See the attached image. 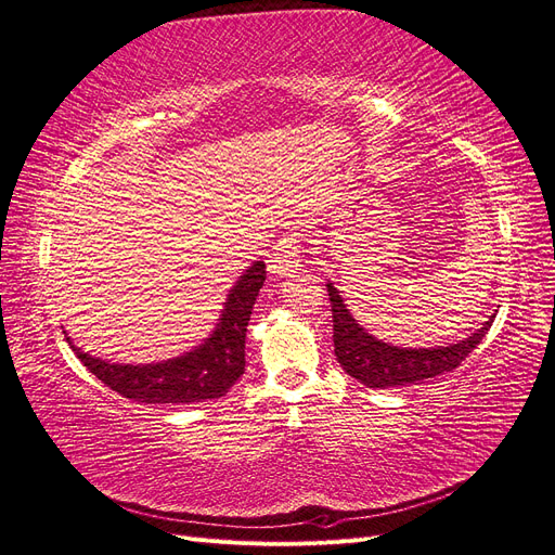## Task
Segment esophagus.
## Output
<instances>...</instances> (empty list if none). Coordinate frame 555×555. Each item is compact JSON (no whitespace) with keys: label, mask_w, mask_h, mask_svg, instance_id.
Returning a JSON list of instances; mask_svg holds the SVG:
<instances>
[{"label":"esophagus","mask_w":555,"mask_h":555,"mask_svg":"<svg viewBox=\"0 0 555 555\" xmlns=\"http://www.w3.org/2000/svg\"><path fill=\"white\" fill-rule=\"evenodd\" d=\"M301 246L297 233H285L281 235L279 244L267 260V270L274 276H295L301 267Z\"/></svg>","instance_id":"esophagus-1"}]
</instances>
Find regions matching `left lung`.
I'll list each match as a JSON object with an SVG mask.
<instances>
[{
  "instance_id": "1",
  "label": "left lung",
  "mask_w": 555,
  "mask_h": 555,
  "mask_svg": "<svg viewBox=\"0 0 555 555\" xmlns=\"http://www.w3.org/2000/svg\"><path fill=\"white\" fill-rule=\"evenodd\" d=\"M332 301V318H334V347L336 359L343 365V371L361 382L367 388H391L416 384L429 377L455 371V367L476 350L478 343L489 332L491 322L496 313L480 326L476 334L468 338L446 345V347H396L377 340L367 334L363 326L347 311L343 297L334 288V283H326Z\"/></svg>"
}]
</instances>
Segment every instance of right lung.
Returning <instances> with one entry per match:
<instances>
[{
  "label": "right lung",
  "instance_id": "obj_1",
  "mask_svg": "<svg viewBox=\"0 0 555 555\" xmlns=\"http://www.w3.org/2000/svg\"><path fill=\"white\" fill-rule=\"evenodd\" d=\"M264 283V262H254L231 288L219 324L192 352L146 365L109 363L70 343L77 359L89 367L102 384L118 396L146 404H190L215 400L244 373V338L249 326L256 297Z\"/></svg>",
  "mask_w": 555,
  "mask_h": 555
}]
</instances>
